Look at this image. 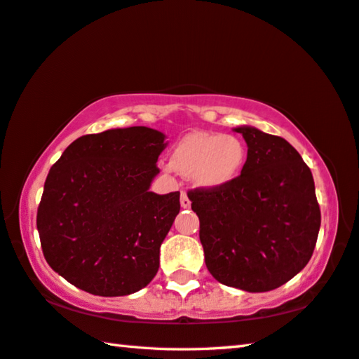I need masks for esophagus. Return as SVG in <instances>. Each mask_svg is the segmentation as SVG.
<instances>
[{"label": "esophagus", "instance_id": "esophagus-1", "mask_svg": "<svg viewBox=\"0 0 359 359\" xmlns=\"http://www.w3.org/2000/svg\"><path fill=\"white\" fill-rule=\"evenodd\" d=\"M180 205L184 208H190V205H191V201H190V198H188V194L185 191H182V194H180Z\"/></svg>", "mask_w": 359, "mask_h": 359}]
</instances>
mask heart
Instances as JSON below:
<instances>
[{
	"label": "heart",
	"instance_id": "b5f03b06",
	"mask_svg": "<svg viewBox=\"0 0 359 359\" xmlns=\"http://www.w3.org/2000/svg\"><path fill=\"white\" fill-rule=\"evenodd\" d=\"M245 163L246 147L237 136L196 132L179 141L165 169L191 177L202 188H221L238 177Z\"/></svg>",
	"mask_w": 359,
	"mask_h": 359
}]
</instances>
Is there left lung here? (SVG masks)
<instances>
[{"label": "left lung", "mask_w": 359, "mask_h": 359, "mask_svg": "<svg viewBox=\"0 0 359 359\" xmlns=\"http://www.w3.org/2000/svg\"><path fill=\"white\" fill-rule=\"evenodd\" d=\"M248 146L229 185L188 191L199 217L205 265L218 283L246 292L278 289L314 252L320 208L312 172L295 147L256 127L233 128Z\"/></svg>", "instance_id": "8db88e82"}]
</instances>
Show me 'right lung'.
<instances>
[{"instance_id": "add662e5", "label": "right lung", "mask_w": 359, "mask_h": 359, "mask_svg": "<svg viewBox=\"0 0 359 359\" xmlns=\"http://www.w3.org/2000/svg\"><path fill=\"white\" fill-rule=\"evenodd\" d=\"M149 127L75 140L51 166L37 208L45 260L75 287L123 297L152 281L180 193L149 190L168 142Z\"/></svg>"}]
</instances>
